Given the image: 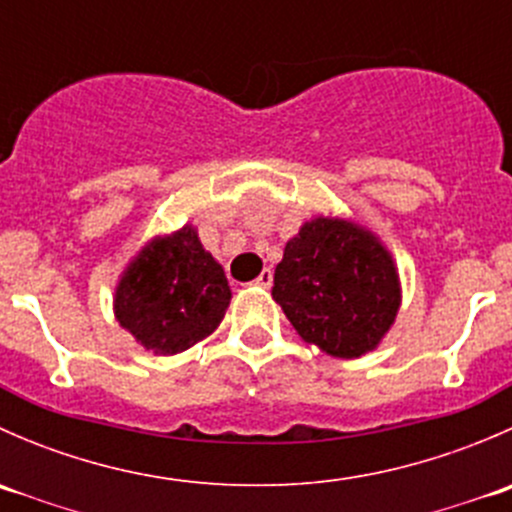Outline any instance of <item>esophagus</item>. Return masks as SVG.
<instances>
[{
    "mask_svg": "<svg viewBox=\"0 0 512 512\" xmlns=\"http://www.w3.org/2000/svg\"><path fill=\"white\" fill-rule=\"evenodd\" d=\"M255 285H257V287H262V289L272 287V270H262L260 275H257Z\"/></svg>",
    "mask_w": 512,
    "mask_h": 512,
    "instance_id": "obj_1",
    "label": "esophagus"
}]
</instances>
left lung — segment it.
I'll list each match as a JSON object with an SVG mask.
<instances>
[{
	"instance_id": "8db88e82",
	"label": "left lung",
	"mask_w": 512,
	"mask_h": 512,
	"mask_svg": "<svg viewBox=\"0 0 512 512\" xmlns=\"http://www.w3.org/2000/svg\"><path fill=\"white\" fill-rule=\"evenodd\" d=\"M272 299L304 342L359 359L379 347L399 314V270L374 232L317 215L285 245Z\"/></svg>"
}]
</instances>
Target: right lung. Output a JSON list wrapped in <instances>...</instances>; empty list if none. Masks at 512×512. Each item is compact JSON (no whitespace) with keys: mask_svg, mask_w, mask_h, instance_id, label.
I'll return each mask as SVG.
<instances>
[{"mask_svg":"<svg viewBox=\"0 0 512 512\" xmlns=\"http://www.w3.org/2000/svg\"><path fill=\"white\" fill-rule=\"evenodd\" d=\"M223 265L193 225L153 237L128 262L113 294V314L148 352L170 356L203 342L230 304Z\"/></svg>","mask_w":512,"mask_h":512,"instance_id":"obj_1","label":"right lung"}]
</instances>
